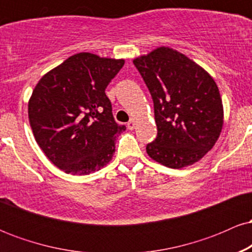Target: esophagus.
Instances as JSON below:
<instances>
[{
  "mask_svg": "<svg viewBox=\"0 0 252 252\" xmlns=\"http://www.w3.org/2000/svg\"><path fill=\"white\" fill-rule=\"evenodd\" d=\"M126 126H128L129 130L134 129L135 128V121L134 120H130L129 122H128V124H126Z\"/></svg>",
  "mask_w": 252,
  "mask_h": 252,
  "instance_id": "1",
  "label": "esophagus"
}]
</instances>
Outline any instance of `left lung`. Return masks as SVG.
<instances>
[{"label":"left lung","mask_w":252,"mask_h":252,"mask_svg":"<svg viewBox=\"0 0 252 252\" xmlns=\"http://www.w3.org/2000/svg\"><path fill=\"white\" fill-rule=\"evenodd\" d=\"M154 102L158 137L147 144L156 162L180 169L213 148L224 124L219 89L189 57L161 46L132 60Z\"/></svg>","instance_id":"1"}]
</instances>
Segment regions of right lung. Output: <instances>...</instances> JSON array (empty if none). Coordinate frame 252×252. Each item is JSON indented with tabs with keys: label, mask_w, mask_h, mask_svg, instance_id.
Returning <instances> with one entry per match:
<instances>
[{
	"label": "right lung",
	"mask_w": 252,
	"mask_h": 252,
	"mask_svg": "<svg viewBox=\"0 0 252 252\" xmlns=\"http://www.w3.org/2000/svg\"><path fill=\"white\" fill-rule=\"evenodd\" d=\"M124 59L82 52L52 68L28 100L36 143L54 166L88 175L111 161L116 135L126 130L112 116L105 89Z\"/></svg>",
	"instance_id": "obj_1"
}]
</instances>
